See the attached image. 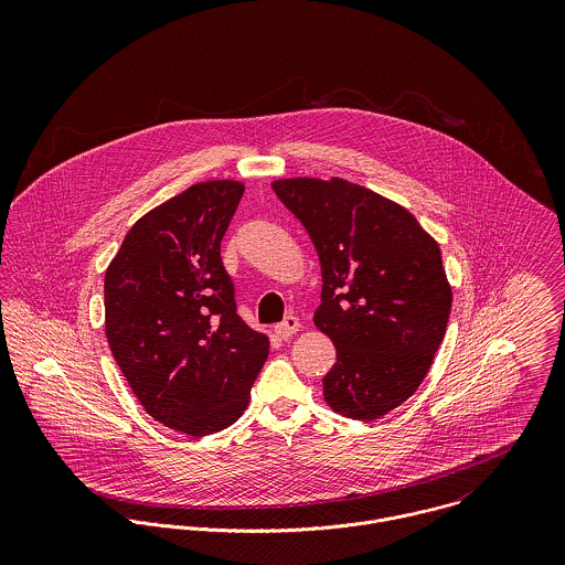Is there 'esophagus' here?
Wrapping results in <instances>:
<instances>
[{"instance_id":"1","label":"esophagus","mask_w":565,"mask_h":565,"mask_svg":"<svg viewBox=\"0 0 565 565\" xmlns=\"http://www.w3.org/2000/svg\"><path fill=\"white\" fill-rule=\"evenodd\" d=\"M276 334L280 337V339H289L291 334H296L298 330H300V322H298V318H294V316H289V318H285L282 322L276 323Z\"/></svg>"}]
</instances>
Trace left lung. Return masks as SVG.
Here are the masks:
<instances>
[{"label": "left lung", "mask_w": 565, "mask_h": 565, "mask_svg": "<svg viewBox=\"0 0 565 565\" xmlns=\"http://www.w3.org/2000/svg\"><path fill=\"white\" fill-rule=\"evenodd\" d=\"M271 189L322 265L313 322L337 350L323 401L379 419L415 394L446 334L452 287L439 245L404 206L343 178H282Z\"/></svg>", "instance_id": "1"}]
</instances>
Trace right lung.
<instances>
[{
  "label": "right lung",
  "instance_id": "add662e5",
  "mask_svg": "<svg viewBox=\"0 0 565 565\" xmlns=\"http://www.w3.org/2000/svg\"><path fill=\"white\" fill-rule=\"evenodd\" d=\"M243 182L206 180L146 213L104 278L106 339L143 408L204 437L242 417L267 359V334L237 316L222 239Z\"/></svg>",
  "mask_w": 565,
  "mask_h": 565
}]
</instances>
